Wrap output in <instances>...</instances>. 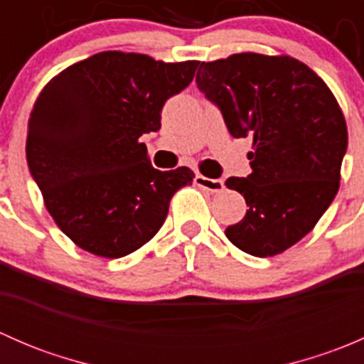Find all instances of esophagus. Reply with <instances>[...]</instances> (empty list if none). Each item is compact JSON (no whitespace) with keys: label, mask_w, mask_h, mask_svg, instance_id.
<instances>
[{"label":"esophagus","mask_w":364,"mask_h":364,"mask_svg":"<svg viewBox=\"0 0 364 364\" xmlns=\"http://www.w3.org/2000/svg\"><path fill=\"white\" fill-rule=\"evenodd\" d=\"M196 185L200 186V188H204V190H209L211 193L223 192V181H222V179L205 178V176H203V174L196 176Z\"/></svg>","instance_id":"esophagus-1"}]
</instances>
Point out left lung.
I'll return each mask as SVG.
<instances>
[{"label": "left lung", "instance_id": "1", "mask_svg": "<svg viewBox=\"0 0 364 364\" xmlns=\"http://www.w3.org/2000/svg\"><path fill=\"white\" fill-rule=\"evenodd\" d=\"M196 80L232 137H253L252 174L225 181L248 205L225 236L253 257L278 255L314 229L340 188L347 124L338 102L291 56L240 53L203 61Z\"/></svg>", "mask_w": 364, "mask_h": 364}]
</instances>
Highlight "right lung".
I'll use <instances>...</instances> for the list:
<instances>
[{"label":"right lung","instance_id":"right-lung-1","mask_svg":"<svg viewBox=\"0 0 364 364\" xmlns=\"http://www.w3.org/2000/svg\"><path fill=\"white\" fill-rule=\"evenodd\" d=\"M199 61L164 63L105 50L46 84L28 123L26 159L56 225L82 250L119 259L164 225L168 203L192 185L188 167L159 171L142 134L192 82Z\"/></svg>","mask_w":364,"mask_h":364}]
</instances>
